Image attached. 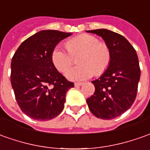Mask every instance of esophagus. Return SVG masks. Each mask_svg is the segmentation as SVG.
I'll return each instance as SVG.
<instances>
[{
  "label": "esophagus",
  "instance_id": "34e87169",
  "mask_svg": "<svg viewBox=\"0 0 150 150\" xmlns=\"http://www.w3.org/2000/svg\"><path fill=\"white\" fill-rule=\"evenodd\" d=\"M82 85H83V83H82V82H75V84H74L75 86H82Z\"/></svg>",
  "mask_w": 150,
  "mask_h": 150
}]
</instances>
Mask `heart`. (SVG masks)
Returning a JSON list of instances; mask_svg holds the SVG:
<instances>
[{"instance_id":"1","label":"heart","mask_w":150,"mask_h":150,"mask_svg":"<svg viewBox=\"0 0 150 150\" xmlns=\"http://www.w3.org/2000/svg\"><path fill=\"white\" fill-rule=\"evenodd\" d=\"M66 50L58 45L52 50L51 61L60 73H64L73 62V55L81 53L78 64L81 65L69 69L66 77L71 81H84L94 75H100L108 69L111 62L108 46L101 43L94 36L83 34L67 42Z\"/></svg>"}]
</instances>
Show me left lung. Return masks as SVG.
<instances>
[{
  "instance_id": "1",
  "label": "left lung",
  "mask_w": 150,
  "mask_h": 150,
  "mask_svg": "<svg viewBox=\"0 0 150 150\" xmlns=\"http://www.w3.org/2000/svg\"><path fill=\"white\" fill-rule=\"evenodd\" d=\"M103 38L111 52L108 69L92 81L94 95L86 100L91 112L98 118L112 119L131 108L136 100L140 69L136 50L120 34L108 29L87 31Z\"/></svg>"
}]
</instances>
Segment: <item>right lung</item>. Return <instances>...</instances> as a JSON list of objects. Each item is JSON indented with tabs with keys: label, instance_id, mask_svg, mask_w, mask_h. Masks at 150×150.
Wrapping results in <instances>:
<instances>
[{
	"label": "right lung",
	"instance_id": "right-lung-1",
	"mask_svg": "<svg viewBox=\"0 0 150 150\" xmlns=\"http://www.w3.org/2000/svg\"><path fill=\"white\" fill-rule=\"evenodd\" d=\"M71 33L42 30L19 45L11 61L10 81L21 110L34 120L47 121L64 108L65 97L74 86L58 72L51 53Z\"/></svg>",
	"mask_w": 150,
	"mask_h": 150
}]
</instances>
